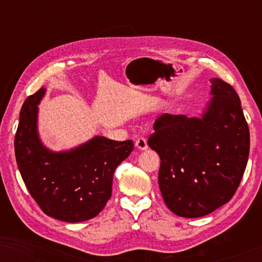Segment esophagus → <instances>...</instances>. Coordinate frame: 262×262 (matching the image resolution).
<instances>
[{"instance_id":"34e87169","label":"esophagus","mask_w":262,"mask_h":262,"mask_svg":"<svg viewBox=\"0 0 262 262\" xmlns=\"http://www.w3.org/2000/svg\"><path fill=\"white\" fill-rule=\"evenodd\" d=\"M136 146H137L139 150L148 149V143H146V139L144 137H139L137 141H136Z\"/></svg>"}]
</instances>
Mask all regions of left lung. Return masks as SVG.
I'll return each mask as SVG.
<instances>
[{
  "label": "left lung",
  "instance_id": "1",
  "mask_svg": "<svg viewBox=\"0 0 262 262\" xmlns=\"http://www.w3.org/2000/svg\"><path fill=\"white\" fill-rule=\"evenodd\" d=\"M212 99L202 118L164 113L148 145L159 154V186L171 212L206 216L237 191L249 155V128L237 93L212 78Z\"/></svg>",
  "mask_w": 262,
  "mask_h": 262
}]
</instances>
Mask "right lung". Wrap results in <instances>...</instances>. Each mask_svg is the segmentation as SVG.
Instances as JSON below:
<instances>
[{
    "instance_id": "right-lung-1",
    "label": "right lung",
    "mask_w": 262,
    "mask_h": 262,
    "mask_svg": "<svg viewBox=\"0 0 262 262\" xmlns=\"http://www.w3.org/2000/svg\"><path fill=\"white\" fill-rule=\"evenodd\" d=\"M44 94L40 88L21 107L14 139L17 167L42 212L69 223L88 221L112 195L114 170L134 150V142L96 136L70 151L46 149L37 130V105Z\"/></svg>"
}]
</instances>
